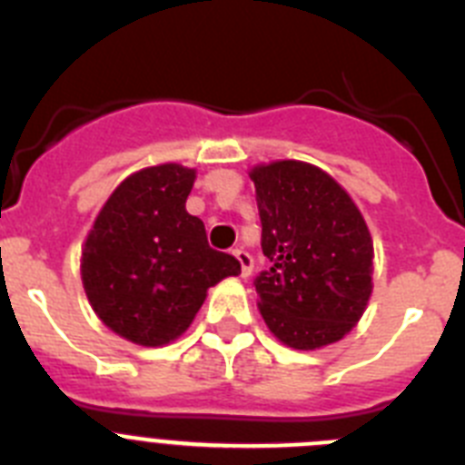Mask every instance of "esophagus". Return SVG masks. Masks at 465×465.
<instances>
[{
  "label": "esophagus",
  "mask_w": 465,
  "mask_h": 465,
  "mask_svg": "<svg viewBox=\"0 0 465 465\" xmlns=\"http://www.w3.org/2000/svg\"><path fill=\"white\" fill-rule=\"evenodd\" d=\"M232 253H235V258L240 261V265H242V277H249V274H252V270H253V258L249 256L244 249H235Z\"/></svg>",
  "instance_id": "34e87169"
}]
</instances>
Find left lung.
Returning a JSON list of instances; mask_svg holds the SVG:
<instances>
[{
    "label": "left lung",
    "mask_w": 465,
    "mask_h": 465,
    "mask_svg": "<svg viewBox=\"0 0 465 465\" xmlns=\"http://www.w3.org/2000/svg\"><path fill=\"white\" fill-rule=\"evenodd\" d=\"M261 246L258 310L286 347L322 349L359 323L372 293V237L349 193L322 167L274 160L252 172Z\"/></svg>",
    "instance_id": "1"
}]
</instances>
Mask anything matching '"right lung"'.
<instances>
[{"label": "right lung", "instance_id": "right-lung-1", "mask_svg": "<svg viewBox=\"0 0 465 465\" xmlns=\"http://www.w3.org/2000/svg\"><path fill=\"white\" fill-rule=\"evenodd\" d=\"M193 183L195 170L176 163L134 172L111 193L84 242L81 279L94 314L142 347L183 335L207 291L242 272L186 212Z\"/></svg>", "mask_w": 465, "mask_h": 465}]
</instances>
